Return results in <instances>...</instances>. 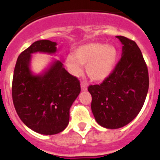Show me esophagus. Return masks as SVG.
Returning <instances> with one entry per match:
<instances>
[{
	"label": "esophagus",
	"instance_id": "1",
	"mask_svg": "<svg viewBox=\"0 0 160 160\" xmlns=\"http://www.w3.org/2000/svg\"><path fill=\"white\" fill-rule=\"evenodd\" d=\"M80 86H81V90H87V85H85V83L81 82V84H80Z\"/></svg>",
	"mask_w": 160,
	"mask_h": 160
}]
</instances>
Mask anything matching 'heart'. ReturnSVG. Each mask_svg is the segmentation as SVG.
I'll use <instances>...</instances> for the list:
<instances>
[{
  "instance_id": "b5f03b06",
  "label": "heart",
  "mask_w": 160,
  "mask_h": 160,
  "mask_svg": "<svg viewBox=\"0 0 160 160\" xmlns=\"http://www.w3.org/2000/svg\"><path fill=\"white\" fill-rule=\"evenodd\" d=\"M118 59V51L113 46L101 43H89L76 49L75 57L66 58L68 69L74 75L82 74V65L90 80L103 81L114 70Z\"/></svg>"
}]
</instances>
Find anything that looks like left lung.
I'll return each instance as SVG.
<instances>
[{"mask_svg":"<svg viewBox=\"0 0 160 160\" xmlns=\"http://www.w3.org/2000/svg\"><path fill=\"white\" fill-rule=\"evenodd\" d=\"M116 37L123 45L122 57L100 85L88 87L95 120L107 129L131 122L141 110L149 90L148 68L140 49L132 40Z\"/></svg>","mask_w":160,"mask_h":160,"instance_id":"8db88e82","label":"left lung"}]
</instances>
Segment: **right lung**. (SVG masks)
Instances as JSON below:
<instances>
[{
  "instance_id": "right-lung-1",
  "label": "right lung",
  "mask_w": 160,
  "mask_h": 160,
  "mask_svg": "<svg viewBox=\"0 0 160 160\" xmlns=\"http://www.w3.org/2000/svg\"><path fill=\"white\" fill-rule=\"evenodd\" d=\"M56 43L48 40L34 42L18 56L12 80V100L16 113L36 133L55 134L67 127L70 108L80 92V81L55 60L41 75L30 70L31 54H54Z\"/></svg>"
}]
</instances>
